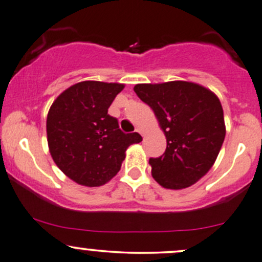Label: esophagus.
<instances>
[{"instance_id": "1", "label": "esophagus", "mask_w": 262, "mask_h": 262, "mask_svg": "<svg viewBox=\"0 0 262 262\" xmlns=\"http://www.w3.org/2000/svg\"><path fill=\"white\" fill-rule=\"evenodd\" d=\"M136 132H137V133L142 134V136H144V133H143V130H142V129H140V128H137V129H136Z\"/></svg>"}]
</instances>
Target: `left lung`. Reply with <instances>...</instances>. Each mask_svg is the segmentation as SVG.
<instances>
[{
	"mask_svg": "<svg viewBox=\"0 0 262 262\" xmlns=\"http://www.w3.org/2000/svg\"><path fill=\"white\" fill-rule=\"evenodd\" d=\"M134 92L152 108L167 139L150 158L153 178L168 189L198 182L216 162L226 136L224 109L213 92L191 81L137 84Z\"/></svg>",
	"mask_w": 262,
	"mask_h": 262,
	"instance_id": "8db88e82",
	"label": "left lung"
}]
</instances>
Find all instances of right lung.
I'll return each mask as SVG.
<instances>
[{
    "mask_svg": "<svg viewBox=\"0 0 262 262\" xmlns=\"http://www.w3.org/2000/svg\"><path fill=\"white\" fill-rule=\"evenodd\" d=\"M119 82L86 80L71 85L52 103L46 119L49 150L55 164L78 184L99 187L120 170L125 150L140 142L125 134L108 114Z\"/></svg>",
    "mask_w": 262,
    "mask_h": 262,
    "instance_id": "obj_1",
    "label": "right lung"
}]
</instances>
